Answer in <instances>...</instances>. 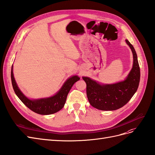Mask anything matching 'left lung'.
<instances>
[{"instance_id": "1", "label": "left lung", "mask_w": 155, "mask_h": 155, "mask_svg": "<svg viewBox=\"0 0 155 155\" xmlns=\"http://www.w3.org/2000/svg\"><path fill=\"white\" fill-rule=\"evenodd\" d=\"M133 54V65L124 81L112 84H103L87 77H82L86 83V94L90 104L101 110H116L125 105L138 90L140 70L134 47L126 39Z\"/></svg>"}]
</instances>
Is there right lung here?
Segmentation results:
<instances>
[{
  "mask_svg": "<svg viewBox=\"0 0 155 155\" xmlns=\"http://www.w3.org/2000/svg\"><path fill=\"white\" fill-rule=\"evenodd\" d=\"M11 78L12 86L19 99L32 111L41 115H49L54 114L64 107L67 96L74 84L80 80L77 75L68 78L64 83L60 90L53 96L37 99H30L26 97L17 86L13 73L12 66Z\"/></svg>",
  "mask_w": 155,
  "mask_h": 155,
  "instance_id": "1",
  "label": "right lung"
}]
</instances>
